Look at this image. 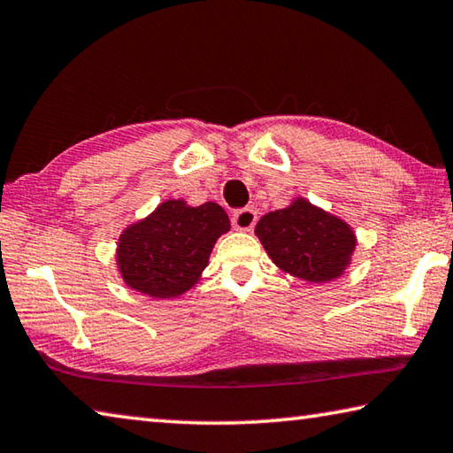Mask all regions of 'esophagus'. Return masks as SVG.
I'll list each match as a JSON object with an SVG mask.
<instances>
[{
    "label": "esophagus",
    "mask_w": 453,
    "mask_h": 453,
    "mask_svg": "<svg viewBox=\"0 0 453 453\" xmlns=\"http://www.w3.org/2000/svg\"><path fill=\"white\" fill-rule=\"evenodd\" d=\"M233 226L236 231H250L257 225V211L255 209H239L233 212Z\"/></svg>",
    "instance_id": "obj_1"
}]
</instances>
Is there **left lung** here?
I'll list each match as a JSON object with an SVG mask.
<instances>
[{
	"instance_id": "obj_1",
	"label": "left lung",
	"mask_w": 453,
	"mask_h": 453,
	"mask_svg": "<svg viewBox=\"0 0 453 453\" xmlns=\"http://www.w3.org/2000/svg\"><path fill=\"white\" fill-rule=\"evenodd\" d=\"M255 233L280 271L308 282L338 279L356 249L348 222L300 196L287 209L265 214Z\"/></svg>"
}]
</instances>
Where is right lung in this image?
<instances>
[{"label": "right lung", "instance_id": "1", "mask_svg": "<svg viewBox=\"0 0 453 453\" xmlns=\"http://www.w3.org/2000/svg\"><path fill=\"white\" fill-rule=\"evenodd\" d=\"M231 231L220 204L165 201L117 242V268L127 287L150 298H177L193 288L209 265L214 242Z\"/></svg>", "mask_w": 453, "mask_h": 453}]
</instances>
